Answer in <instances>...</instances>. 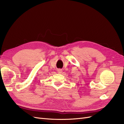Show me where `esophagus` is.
Segmentation results:
<instances>
[{
  "mask_svg": "<svg viewBox=\"0 0 124 124\" xmlns=\"http://www.w3.org/2000/svg\"><path fill=\"white\" fill-rule=\"evenodd\" d=\"M62 69H58V70H57V72H58V73H62Z\"/></svg>",
  "mask_w": 124,
  "mask_h": 124,
  "instance_id": "1",
  "label": "esophagus"
}]
</instances>
